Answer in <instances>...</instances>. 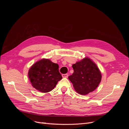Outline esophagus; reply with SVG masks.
<instances>
[{"label": "esophagus", "mask_w": 129, "mask_h": 129, "mask_svg": "<svg viewBox=\"0 0 129 129\" xmlns=\"http://www.w3.org/2000/svg\"><path fill=\"white\" fill-rule=\"evenodd\" d=\"M62 77H63V78H67V77H68V75L67 74H62Z\"/></svg>", "instance_id": "esophagus-1"}]
</instances>
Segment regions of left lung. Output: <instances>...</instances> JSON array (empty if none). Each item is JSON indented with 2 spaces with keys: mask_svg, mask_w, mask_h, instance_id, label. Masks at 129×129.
<instances>
[{
  "mask_svg": "<svg viewBox=\"0 0 129 129\" xmlns=\"http://www.w3.org/2000/svg\"><path fill=\"white\" fill-rule=\"evenodd\" d=\"M74 73L68 77L75 91L85 95L92 92L100 84L102 74L97 65L86 57L72 66Z\"/></svg>",
  "mask_w": 129,
  "mask_h": 129,
  "instance_id": "8db88e82",
  "label": "left lung"
}]
</instances>
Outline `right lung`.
I'll return each instance as SVG.
<instances>
[{
	"label": "right lung",
	"mask_w": 129,
	"mask_h": 129,
	"mask_svg": "<svg viewBox=\"0 0 129 129\" xmlns=\"http://www.w3.org/2000/svg\"><path fill=\"white\" fill-rule=\"evenodd\" d=\"M28 74L33 88L44 93L52 91L62 79L58 71V65L48 58H42L34 63Z\"/></svg>",
	"instance_id": "right-lung-1"
}]
</instances>
